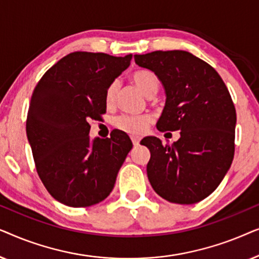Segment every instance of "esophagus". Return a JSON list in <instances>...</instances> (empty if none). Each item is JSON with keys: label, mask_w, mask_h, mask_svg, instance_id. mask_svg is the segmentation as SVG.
Masks as SVG:
<instances>
[{"label": "esophagus", "mask_w": 259, "mask_h": 259, "mask_svg": "<svg viewBox=\"0 0 259 259\" xmlns=\"http://www.w3.org/2000/svg\"><path fill=\"white\" fill-rule=\"evenodd\" d=\"M131 139H132V143H133L134 146H138V145H139V143H140V138H138V137H131Z\"/></svg>", "instance_id": "esophagus-1"}]
</instances>
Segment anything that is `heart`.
<instances>
[{"instance_id": "obj_1", "label": "heart", "mask_w": 259, "mask_h": 259, "mask_svg": "<svg viewBox=\"0 0 259 259\" xmlns=\"http://www.w3.org/2000/svg\"><path fill=\"white\" fill-rule=\"evenodd\" d=\"M133 82L137 87L146 95L147 98H152L157 94L160 87V81L154 72L150 69H139L132 74ZM119 91V81L114 80L108 84L105 93V101L107 105L114 104L116 94ZM152 121L151 116L148 115H133L122 114L116 118L115 125L118 128L125 131L131 134H141L147 130L148 125Z\"/></svg>"}]
</instances>
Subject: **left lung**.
<instances>
[{"mask_svg": "<svg viewBox=\"0 0 259 259\" xmlns=\"http://www.w3.org/2000/svg\"><path fill=\"white\" fill-rule=\"evenodd\" d=\"M134 60L165 88L157 128L180 131L171 146L155 137L141 140L151 152L148 180L171 203H198L217 189L232 164L237 116L231 95L213 67L189 52L157 51Z\"/></svg>", "mask_w": 259, "mask_h": 259, "instance_id": "1", "label": "left lung"}]
</instances>
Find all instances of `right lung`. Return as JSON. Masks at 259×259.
Returning <instances> with one entry per match:
<instances>
[{
    "label": "right lung",
    "mask_w": 259,
    "mask_h": 259,
    "mask_svg": "<svg viewBox=\"0 0 259 259\" xmlns=\"http://www.w3.org/2000/svg\"><path fill=\"white\" fill-rule=\"evenodd\" d=\"M132 54L74 52L51 67L30 99L26 131L37 175L52 197L72 207L106 199L132 148L122 131L91 139L88 120L106 113L108 84Z\"/></svg>",
    "instance_id": "1"
}]
</instances>
